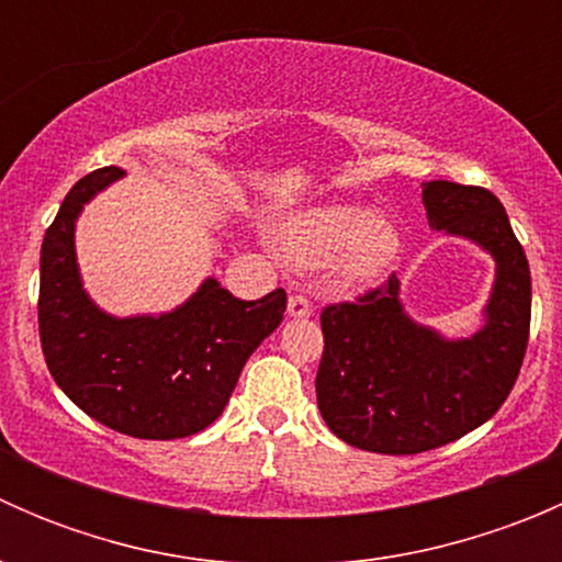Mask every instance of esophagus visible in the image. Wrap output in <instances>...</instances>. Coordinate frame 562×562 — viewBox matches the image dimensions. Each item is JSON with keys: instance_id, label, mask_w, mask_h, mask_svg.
<instances>
[{"instance_id": "1", "label": "esophagus", "mask_w": 562, "mask_h": 562, "mask_svg": "<svg viewBox=\"0 0 562 562\" xmlns=\"http://www.w3.org/2000/svg\"><path fill=\"white\" fill-rule=\"evenodd\" d=\"M288 315H291V317H310V315H313V304H310L307 296L296 293V296L288 299Z\"/></svg>"}]
</instances>
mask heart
Here are the masks:
<instances>
[{
	"mask_svg": "<svg viewBox=\"0 0 562 562\" xmlns=\"http://www.w3.org/2000/svg\"><path fill=\"white\" fill-rule=\"evenodd\" d=\"M282 249L304 269H323L334 260V274L345 288H364L394 266L402 234L394 220L372 214L370 206L326 203L285 225Z\"/></svg>",
	"mask_w": 562,
	"mask_h": 562,
	"instance_id": "1",
	"label": "heart"
}]
</instances>
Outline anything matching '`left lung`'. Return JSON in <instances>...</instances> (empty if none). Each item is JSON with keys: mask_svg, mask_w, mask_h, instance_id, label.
Wrapping results in <instances>:
<instances>
[{"mask_svg": "<svg viewBox=\"0 0 562 562\" xmlns=\"http://www.w3.org/2000/svg\"><path fill=\"white\" fill-rule=\"evenodd\" d=\"M429 228L473 241L495 260L479 331L446 337L416 323L400 280L356 304L323 310L315 378L323 422L375 454H422L490 422L517 383L530 331V266L503 203L484 187L424 181Z\"/></svg>", "mask_w": 562, "mask_h": 562, "instance_id": "8db88e82", "label": "left lung"}]
</instances>
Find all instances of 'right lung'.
Masks as SVG:
<instances>
[{"instance_id":"obj_1","label":"right lung","mask_w":562,"mask_h":562,"mask_svg":"<svg viewBox=\"0 0 562 562\" xmlns=\"http://www.w3.org/2000/svg\"><path fill=\"white\" fill-rule=\"evenodd\" d=\"M124 176L100 168L72 184L40 249V342L56 386L87 416L144 440H176L223 416L247 359L280 326L285 291L241 302L206 277L171 313L116 317L92 302L76 223Z\"/></svg>"}]
</instances>
